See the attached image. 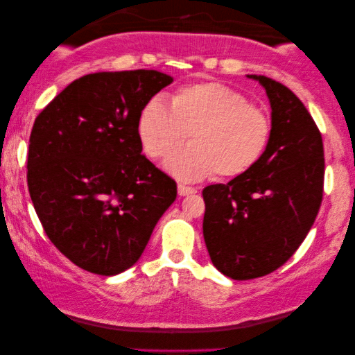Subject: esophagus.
Instances as JSON below:
<instances>
[{
	"instance_id": "esophagus-1",
	"label": "esophagus",
	"mask_w": 355,
	"mask_h": 355,
	"mask_svg": "<svg viewBox=\"0 0 355 355\" xmlns=\"http://www.w3.org/2000/svg\"><path fill=\"white\" fill-rule=\"evenodd\" d=\"M197 192V189H193V187H187V186H184V184H179L178 186V193L181 197H186V196H192V193H196Z\"/></svg>"
}]
</instances>
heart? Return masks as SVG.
Masks as SVG:
<instances>
[{"mask_svg":"<svg viewBox=\"0 0 355 355\" xmlns=\"http://www.w3.org/2000/svg\"><path fill=\"white\" fill-rule=\"evenodd\" d=\"M137 134L150 158H162L186 139L191 144L169 155L164 168L182 181L241 176L263 157L271 121L249 105L241 92L220 82L181 87L166 101L153 96L140 110Z\"/></svg>","mask_w":355,"mask_h":355,"instance_id":"obj_1","label":"heart"}]
</instances>
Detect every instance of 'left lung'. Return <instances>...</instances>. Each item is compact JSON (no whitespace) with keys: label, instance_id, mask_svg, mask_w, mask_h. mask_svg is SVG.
I'll return each mask as SVG.
<instances>
[{"label":"left lung","instance_id":"obj_1","mask_svg":"<svg viewBox=\"0 0 355 355\" xmlns=\"http://www.w3.org/2000/svg\"><path fill=\"white\" fill-rule=\"evenodd\" d=\"M271 108L263 157L227 184L203 189V239L211 263L232 279H254L288 261L318 215L323 197V140L288 87L249 74Z\"/></svg>","mask_w":355,"mask_h":355}]
</instances>
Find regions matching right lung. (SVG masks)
Returning <instances> with one entry per match:
<instances>
[{"label":"right lung","instance_id":"1","mask_svg":"<svg viewBox=\"0 0 355 355\" xmlns=\"http://www.w3.org/2000/svg\"><path fill=\"white\" fill-rule=\"evenodd\" d=\"M158 71L94 72L37 116L27 184L56 249L90 273L114 276L144 254L176 182L142 155L137 118L169 85Z\"/></svg>","mask_w":355,"mask_h":355}]
</instances>
